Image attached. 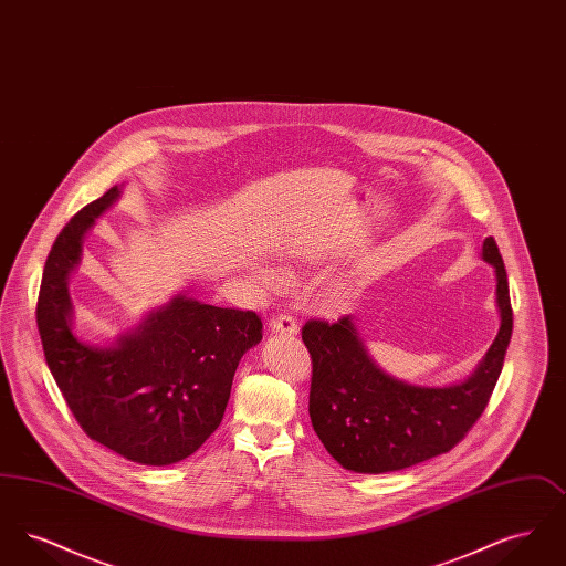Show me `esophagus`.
Returning <instances> with one entry per match:
<instances>
[{
	"label": "esophagus",
	"mask_w": 566,
	"mask_h": 566,
	"mask_svg": "<svg viewBox=\"0 0 566 566\" xmlns=\"http://www.w3.org/2000/svg\"><path fill=\"white\" fill-rule=\"evenodd\" d=\"M271 333H282V335H296V321L289 314H280L270 321Z\"/></svg>",
	"instance_id": "34e87169"
}]
</instances>
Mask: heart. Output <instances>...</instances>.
<instances>
[{
	"mask_svg": "<svg viewBox=\"0 0 566 566\" xmlns=\"http://www.w3.org/2000/svg\"><path fill=\"white\" fill-rule=\"evenodd\" d=\"M261 275H263V280H265L268 284H277V282L282 280V273L271 270V268H265V270L261 271Z\"/></svg>",
	"mask_w": 566,
	"mask_h": 566,
	"instance_id": "heart-1",
	"label": "heart"
}]
</instances>
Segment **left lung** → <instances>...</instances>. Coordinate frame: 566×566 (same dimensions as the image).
Returning a JSON list of instances; mask_svg holds the SVG:
<instances>
[{
  "label": "left lung",
  "mask_w": 566,
  "mask_h": 566,
  "mask_svg": "<svg viewBox=\"0 0 566 566\" xmlns=\"http://www.w3.org/2000/svg\"><path fill=\"white\" fill-rule=\"evenodd\" d=\"M482 259L494 268L499 333L473 374L450 386H418L386 374L354 323L310 321L301 337L312 354V427L344 469L390 473L450 452L484 413L512 339L507 271L494 238Z\"/></svg>",
  "instance_id": "8db88e82"
}]
</instances>
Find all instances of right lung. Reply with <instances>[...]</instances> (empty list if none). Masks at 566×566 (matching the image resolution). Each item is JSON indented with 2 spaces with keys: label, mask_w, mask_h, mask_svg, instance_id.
Wrapping results in <instances>:
<instances>
[{
  "label": "right lung",
  "mask_w": 566,
  "mask_h": 566,
  "mask_svg": "<svg viewBox=\"0 0 566 566\" xmlns=\"http://www.w3.org/2000/svg\"><path fill=\"white\" fill-rule=\"evenodd\" d=\"M123 185L82 208L46 259L38 331L46 365L82 431L137 464L165 467L197 452L218 429L243 354L263 339L254 312L216 307L178 293L108 346L74 333L70 275L82 242Z\"/></svg>",
  "instance_id": "add662e5"
}]
</instances>
